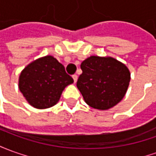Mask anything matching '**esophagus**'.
<instances>
[{
	"instance_id": "obj_1",
	"label": "esophagus",
	"mask_w": 156,
	"mask_h": 156,
	"mask_svg": "<svg viewBox=\"0 0 156 156\" xmlns=\"http://www.w3.org/2000/svg\"><path fill=\"white\" fill-rule=\"evenodd\" d=\"M73 77V79H74V81H75V83H76V81H77V79H78V76H76V75H74V76H72Z\"/></svg>"
}]
</instances>
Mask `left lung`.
Wrapping results in <instances>:
<instances>
[{
	"label": "left lung",
	"mask_w": 156,
	"mask_h": 156,
	"mask_svg": "<svg viewBox=\"0 0 156 156\" xmlns=\"http://www.w3.org/2000/svg\"><path fill=\"white\" fill-rule=\"evenodd\" d=\"M76 86L84 101L93 109L107 110L125 97L131 73L123 63L112 57L91 56L85 59Z\"/></svg>",
	"instance_id": "1"
}]
</instances>
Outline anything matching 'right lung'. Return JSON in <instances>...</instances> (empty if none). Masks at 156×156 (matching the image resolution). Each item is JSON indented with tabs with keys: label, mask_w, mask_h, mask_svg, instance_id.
<instances>
[{
	"label": "right lung",
	"mask_w": 156,
	"mask_h": 156,
	"mask_svg": "<svg viewBox=\"0 0 156 156\" xmlns=\"http://www.w3.org/2000/svg\"><path fill=\"white\" fill-rule=\"evenodd\" d=\"M73 82L64 65L54 57L47 55L31 62L23 69L19 88L31 106L44 109L57 105L64 88Z\"/></svg>",
	"instance_id": "add662e5"
}]
</instances>
